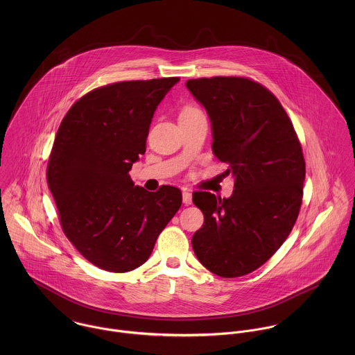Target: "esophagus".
<instances>
[{
	"mask_svg": "<svg viewBox=\"0 0 355 355\" xmlns=\"http://www.w3.org/2000/svg\"><path fill=\"white\" fill-rule=\"evenodd\" d=\"M183 202L186 205H191L193 202V194L189 191V190H183Z\"/></svg>",
	"mask_w": 355,
	"mask_h": 355,
	"instance_id": "1",
	"label": "esophagus"
}]
</instances>
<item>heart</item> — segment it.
I'll return each mask as SVG.
<instances>
[{"instance_id":"heart-1","label":"heart","mask_w":355,"mask_h":355,"mask_svg":"<svg viewBox=\"0 0 355 355\" xmlns=\"http://www.w3.org/2000/svg\"><path fill=\"white\" fill-rule=\"evenodd\" d=\"M196 110H198V109H194V107H186V109L183 110V113H189V112H196Z\"/></svg>"}]
</instances>
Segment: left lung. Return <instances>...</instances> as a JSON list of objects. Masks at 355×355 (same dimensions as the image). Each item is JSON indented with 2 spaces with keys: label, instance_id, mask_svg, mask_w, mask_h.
<instances>
[{
  "label": "left lung",
  "instance_id": "1",
  "mask_svg": "<svg viewBox=\"0 0 355 355\" xmlns=\"http://www.w3.org/2000/svg\"><path fill=\"white\" fill-rule=\"evenodd\" d=\"M187 89L207 112L214 155L228 164L230 198L196 191L203 225L191 243L200 262L221 277L263 265L290 235L302 203L304 158L290 117L263 86L246 78L190 79Z\"/></svg>",
  "mask_w": 355,
  "mask_h": 355
}]
</instances>
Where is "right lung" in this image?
<instances>
[{"label": "right lung", "mask_w": 355, "mask_h": 355, "mask_svg": "<svg viewBox=\"0 0 355 355\" xmlns=\"http://www.w3.org/2000/svg\"><path fill=\"white\" fill-rule=\"evenodd\" d=\"M179 78L117 82L75 102L62 119L46 178L65 236L107 272L148 261L182 205V191L134 186L130 171L146 152L153 114Z\"/></svg>", "instance_id": "1"}]
</instances>
